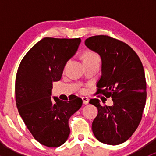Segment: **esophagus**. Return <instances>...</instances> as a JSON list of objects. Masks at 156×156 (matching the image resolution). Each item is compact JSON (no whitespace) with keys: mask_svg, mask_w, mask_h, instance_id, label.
<instances>
[{"mask_svg":"<svg viewBox=\"0 0 156 156\" xmlns=\"http://www.w3.org/2000/svg\"><path fill=\"white\" fill-rule=\"evenodd\" d=\"M81 99H82L83 103H84V104H87L88 102H89V99H88L87 97H81Z\"/></svg>","mask_w":156,"mask_h":156,"instance_id":"34e87169","label":"esophagus"}]
</instances>
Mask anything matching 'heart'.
Listing matches in <instances>:
<instances>
[{"label": "heart", "mask_w": 156, "mask_h": 156, "mask_svg": "<svg viewBox=\"0 0 156 156\" xmlns=\"http://www.w3.org/2000/svg\"><path fill=\"white\" fill-rule=\"evenodd\" d=\"M100 61V58L97 53L90 50H87L83 53V61L88 62V61Z\"/></svg>", "instance_id": "obj_1"}]
</instances>
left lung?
<instances>
[{
    "instance_id": "1",
    "label": "left lung",
    "mask_w": 156,
    "mask_h": 156,
    "mask_svg": "<svg viewBox=\"0 0 156 156\" xmlns=\"http://www.w3.org/2000/svg\"><path fill=\"white\" fill-rule=\"evenodd\" d=\"M85 45L99 53L102 59V75L96 94L112 97V106L100 105L98 99L90 104L98 109L92 124L94 136L108 145L127 140L142 119L146 100V82L143 64L129 45L108 35L86 39Z\"/></svg>"
}]
</instances>
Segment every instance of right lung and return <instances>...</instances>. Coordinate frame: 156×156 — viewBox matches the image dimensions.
Wrapping results in <instances>:
<instances>
[{
	"label": "right lung",
	"instance_id": "add662e5",
	"mask_svg": "<svg viewBox=\"0 0 156 156\" xmlns=\"http://www.w3.org/2000/svg\"><path fill=\"white\" fill-rule=\"evenodd\" d=\"M81 38L44 37L22 59L16 76V103L19 113L34 139L48 147H58L70 133L69 119L82 105L77 96L62 101L53 97V83L61 79L67 61Z\"/></svg>",
	"mask_w": 156,
	"mask_h": 156
}]
</instances>
